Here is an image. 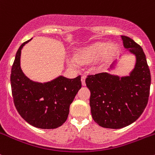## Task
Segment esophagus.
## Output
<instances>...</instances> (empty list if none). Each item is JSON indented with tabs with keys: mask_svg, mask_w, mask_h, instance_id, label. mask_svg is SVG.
<instances>
[{
	"mask_svg": "<svg viewBox=\"0 0 155 155\" xmlns=\"http://www.w3.org/2000/svg\"><path fill=\"white\" fill-rule=\"evenodd\" d=\"M81 81H82V84L83 86H85V76H82V77H81Z\"/></svg>",
	"mask_w": 155,
	"mask_h": 155,
	"instance_id": "esophagus-1",
	"label": "esophagus"
}]
</instances>
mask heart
Listing matches in <instances>:
<instances>
[{
	"mask_svg": "<svg viewBox=\"0 0 155 155\" xmlns=\"http://www.w3.org/2000/svg\"><path fill=\"white\" fill-rule=\"evenodd\" d=\"M118 48L115 45L109 46L107 43H98L87 47L76 50L73 54L75 60L81 63H89L104 58L109 60L117 52ZM72 64L74 61H70Z\"/></svg>",
	"mask_w": 155,
	"mask_h": 155,
	"instance_id": "obj_1",
	"label": "heart"
}]
</instances>
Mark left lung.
Here are the masks:
<instances>
[{"mask_svg":"<svg viewBox=\"0 0 155 155\" xmlns=\"http://www.w3.org/2000/svg\"><path fill=\"white\" fill-rule=\"evenodd\" d=\"M124 47L136 56L129 76L101 73L85 79L91 91L90 107L94 121L100 126L119 129L137 121L148 104L151 74L143 48L130 37L121 36ZM112 64L110 68H113Z\"/></svg>","mask_w":155,"mask_h":155,"instance_id":"obj_1","label":"left lung"}]
</instances>
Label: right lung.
I'll return each instance as SVG.
<instances>
[{
	"instance_id": "1",
	"label": "right lung",
	"mask_w": 155,
	"mask_h": 155,
	"mask_svg": "<svg viewBox=\"0 0 155 155\" xmlns=\"http://www.w3.org/2000/svg\"><path fill=\"white\" fill-rule=\"evenodd\" d=\"M20 46L11 70L10 82L17 111L31 125L41 129H54L68 118L70 106L82 87L81 76L68 79L60 76L44 83L30 80L21 70Z\"/></svg>"
}]
</instances>
